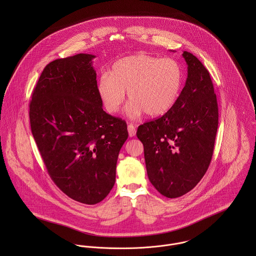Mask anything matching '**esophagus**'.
Masks as SVG:
<instances>
[{"mask_svg": "<svg viewBox=\"0 0 256 256\" xmlns=\"http://www.w3.org/2000/svg\"><path fill=\"white\" fill-rule=\"evenodd\" d=\"M128 133L130 137H134L136 135V127L133 124L128 125Z\"/></svg>", "mask_w": 256, "mask_h": 256, "instance_id": "esophagus-1", "label": "esophagus"}]
</instances>
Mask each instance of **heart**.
<instances>
[{
	"label": "heart",
	"mask_w": 256,
	"mask_h": 256,
	"mask_svg": "<svg viewBox=\"0 0 256 256\" xmlns=\"http://www.w3.org/2000/svg\"><path fill=\"white\" fill-rule=\"evenodd\" d=\"M182 84V68L176 60L136 54L116 61L110 74H102L98 92L110 113L120 110L127 90L131 100L126 108L129 117L137 119L145 112L156 117L172 108Z\"/></svg>",
	"instance_id": "1"
}]
</instances>
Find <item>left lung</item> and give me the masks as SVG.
Instances as JSON below:
<instances>
[{
    "label": "left lung",
    "instance_id": "obj_1",
    "mask_svg": "<svg viewBox=\"0 0 256 256\" xmlns=\"http://www.w3.org/2000/svg\"><path fill=\"white\" fill-rule=\"evenodd\" d=\"M187 78L176 104L138 127L150 183L168 198L180 197L206 174L219 123L217 96L208 70L183 51Z\"/></svg>",
    "mask_w": 256,
    "mask_h": 256
}]
</instances>
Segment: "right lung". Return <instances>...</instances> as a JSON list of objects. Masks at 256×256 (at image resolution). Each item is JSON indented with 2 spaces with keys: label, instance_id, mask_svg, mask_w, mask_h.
<instances>
[{
  "label": "right lung",
  "instance_id": "add662e5",
  "mask_svg": "<svg viewBox=\"0 0 256 256\" xmlns=\"http://www.w3.org/2000/svg\"><path fill=\"white\" fill-rule=\"evenodd\" d=\"M92 54L49 63L30 104V127L47 172L74 200L94 205L115 183L124 120L102 110Z\"/></svg>",
  "mask_w": 256,
  "mask_h": 256
}]
</instances>
